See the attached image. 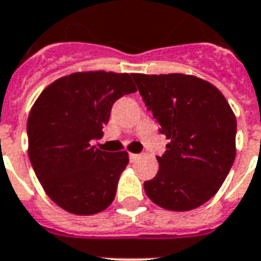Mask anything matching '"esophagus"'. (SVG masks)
<instances>
[{
	"mask_svg": "<svg viewBox=\"0 0 261 261\" xmlns=\"http://www.w3.org/2000/svg\"><path fill=\"white\" fill-rule=\"evenodd\" d=\"M128 158H130L131 162H135V161L139 158V154H133V152H130V154H128Z\"/></svg>",
	"mask_w": 261,
	"mask_h": 261,
	"instance_id": "obj_1",
	"label": "esophagus"
}]
</instances>
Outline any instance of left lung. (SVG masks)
Listing matches in <instances>:
<instances>
[{"label":"left lung","mask_w":261,"mask_h":261,"mask_svg":"<svg viewBox=\"0 0 261 261\" xmlns=\"http://www.w3.org/2000/svg\"><path fill=\"white\" fill-rule=\"evenodd\" d=\"M146 107L169 143L145 182L154 204L192 211L215 196L236 156V116L213 84L196 76L133 73Z\"/></svg>","instance_id":"1"}]
</instances>
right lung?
<instances>
[{
  "label": "right lung",
  "instance_id": "1",
  "mask_svg": "<svg viewBox=\"0 0 261 261\" xmlns=\"http://www.w3.org/2000/svg\"><path fill=\"white\" fill-rule=\"evenodd\" d=\"M128 73L77 72L40 94L28 118L29 160L49 198L64 211L95 215L115 198L126 151L96 149L112 105L135 92Z\"/></svg>",
  "mask_w": 261,
  "mask_h": 261
}]
</instances>
